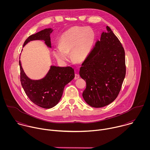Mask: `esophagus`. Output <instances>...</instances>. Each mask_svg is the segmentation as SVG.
<instances>
[{"mask_svg":"<svg viewBox=\"0 0 150 150\" xmlns=\"http://www.w3.org/2000/svg\"><path fill=\"white\" fill-rule=\"evenodd\" d=\"M79 78V75L78 74H76L75 75V79H78Z\"/></svg>","mask_w":150,"mask_h":150,"instance_id":"1","label":"esophagus"}]
</instances>
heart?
Instances as JSON below:
<instances>
[{"label":"heart","instance_id":"1","mask_svg":"<svg viewBox=\"0 0 150 150\" xmlns=\"http://www.w3.org/2000/svg\"><path fill=\"white\" fill-rule=\"evenodd\" d=\"M96 40L94 31L90 28L73 27L64 32L59 40V46L54 48L53 53L61 62L69 60L70 52L72 59L82 62L87 59Z\"/></svg>","mask_w":150,"mask_h":150}]
</instances>
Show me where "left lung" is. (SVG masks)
Masks as SVG:
<instances>
[{"mask_svg":"<svg viewBox=\"0 0 150 150\" xmlns=\"http://www.w3.org/2000/svg\"><path fill=\"white\" fill-rule=\"evenodd\" d=\"M106 30L79 69L87 84L82 97L96 108L108 105L116 98L126 75L124 49L110 28L107 26Z\"/></svg>","mask_w":150,"mask_h":150,"instance_id":"left-lung-1","label":"left lung"}]
</instances>
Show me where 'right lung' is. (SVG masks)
<instances>
[{
    "mask_svg": "<svg viewBox=\"0 0 150 150\" xmlns=\"http://www.w3.org/2000/svg\"><path fill=\"white\" fill-rule=\"evenodd\" d=\"M53 30L46 28L28 37L23 47L33 40H43L46 45L51 48L50 34ZM20 79L22 87L28 97L35 104L45 109H50L60 101L65 86L75 77L74 70L70 67L51 66L46 75L42 79L34 80L28 78L19 62Z\"/></svg>",
    "mask_w": 150,
    "mask_h": 150,
    "instance_id": "add662e5",
    "label": "right lung"
}]
</instances>
